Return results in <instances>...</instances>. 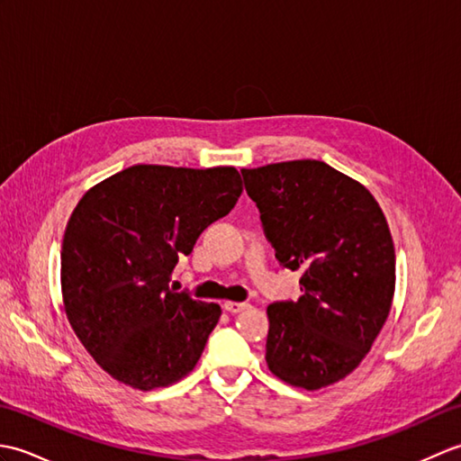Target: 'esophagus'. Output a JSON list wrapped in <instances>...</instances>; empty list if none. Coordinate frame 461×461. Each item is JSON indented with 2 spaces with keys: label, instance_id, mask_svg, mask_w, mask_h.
<instances>
[{
  "label": "esophagus",
  "instance_id": "34e87169",
  "mask_svg": "<svg viewBox=\"0 0 461 461\" xmlns=\"http://www.w3.org/2000/svg\"><path fill=\"white\" fill-rule=\"evenodd\" d=\"M248 307H249L248 303H238V301H225L223 303V309L228 312H233V315H236V312H241L243 309H248Z\"/></svg>",
  "mask_w": 461,
  "mask_h": 461
}]
</instances>
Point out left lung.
<instances>
[{
    "label": "left lung",
    "instance_id": "obj_1",
    "mask_svg": "<svg viewBox=\"0 0 461 461\" xmlns=\"http://www.w3.org/2000/svg\"><path fill=\"white\" fill-rule=\"evenodd\" d=\"M266 238L303 295L267 307L269 370L319 390L355 370L384 327L396 285L388 223L365 185L321 160L243 168Z\"/></svg>",
    "mask_w": 461,
    "mask_h": 461
}]
</instances>
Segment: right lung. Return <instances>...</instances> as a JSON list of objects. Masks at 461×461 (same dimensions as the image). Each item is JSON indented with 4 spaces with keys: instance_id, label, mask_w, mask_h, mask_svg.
I'll return each mask as SVG.
<instances>
[{
    "instance_id": "add662e5",
    "label": "right lung",
    "mask_w": 461,
    "mask_h": 461,
    "mask_svg": "<svg viewBox=\"0 0 461 461\" xmlns=\"http://www.w3.org/2000/svg\"><path fill=\"white\" fill-rule=\"evenodd\" d=\"M241 190L233 166L136 164L77 203L61 249L65 312L114 380L154 390L198 365L221 309L176 293L168 281L178 258L231 212Z\"/></svg>"
}]
</instances>
